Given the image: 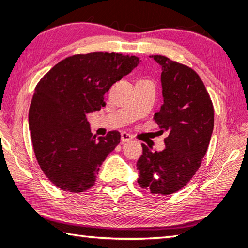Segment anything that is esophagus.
<instances>
[{"mask_svg": "<svg viewBox=\"0 0 248 248\" xmlns=\"http://www.w3.org/2000/svg\"><path fill=\"white\" fill-rule=\"evenodd\" d=\"M131 140H132V135H130L127 132L121 133V141H129Z\"/></svg>", "mask_w": 248, "mask_h": 248, "instance_id": "esophagus-1", "label": "esophagus"}]
</instances>
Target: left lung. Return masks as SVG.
<instances>
[{
  "mask_svg": "<svg viewBox=\"0 0 248 248\" xmlns=\"http://www.w3.org/2000/svg\"><path fill=\"white\" fill-rule=\"evenodd\" d=\"M150 57L162 67L163 105L154 118L168 136L162 151L152 152L141 144L138 182L152 194L170 195L186 186L202 164L213 132L214 109L192 68L166 56Z\"/></svg>",
  "mask_w": 248,
  "mask_h": 248,
  "instance_id": "1",
  "label": "left lung"
}]
</instances>
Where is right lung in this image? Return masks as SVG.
Here are the masks:
<instances>
[{
  "mask_svg": "<svg viewBox=\"0 0 248 248\" xmlns=\"http://www.w3.org/2000/svg\"><path fill=\"white\" fill-rule=\"evenodd\" d=\"M136 56L108 52L69 56L41 78L31 98L29 124L37 162L62 191L85 192L109 152L118 131L93 135L87 115L105 105L104 94L140 64Z\"/></svg>",
  "mask_w": 248,
  "mask_h": 248,
  "instance_id": "obj_1",
  "label": "right lung"
}]
</instances>
